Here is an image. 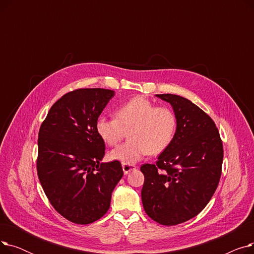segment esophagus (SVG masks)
I'll return each mask as SVG.
<instances>
[{
    "label": "esophagus",
    "instance_id": "1",
    "mask_svg": "<svg viewBox=\"0 0 254 254\" xmlns=\"http://www.w3.org/2000/svg\"><path fill=\"white\" fill-rule=\"evenodd\" d=\"M123 170L125 174H128V173L132 170H136L135 165H130V164H123Z\"/></svg>",
    "mask_w": 254,
    "mask_h": 254
}]
</instances>
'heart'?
<instances>
[{
	"mask_svg": "<svg viewBox=\"0 0 254 254\" xmlns=\"http://www.w3.org/2000/svg\"><path fill=\"white\" fill-rule=\"evenodd\" d=\"M115 117H99L96 129L101 139L113 147L127 134L129 139L111 151L110 156L124 164L140 161L146 154L156 155L171 145L177 129V116L169 107L157 106L144 97L120 105Z\"/></svg>",
	"mask_w": 254,
	"mask_h": 254,
	"instance_id": "obj_1",
	"label": "heart"
}]
</instances>
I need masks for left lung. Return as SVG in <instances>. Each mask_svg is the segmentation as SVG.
Listing matches in <instances>:
<instances>
[{
	"mask_svg": "<svg viewBox=\"0 0 254 254\" xmlns=\"http://www.w3.org/2000/svg\"><path fill=\"white\" fill-rule=\"evenodd\" d=\"M156 97L170 103L177 129L154 164L142 165L144 210L163 225H176L196 216L214 194L221 176L223 146L213 119L180 96Z\"/></svg>",
	"mask_w": 254,
	"mask_h": 254,
	"instance_id": "left-lung-1",
	"label": "left lung"
}]
</instances>
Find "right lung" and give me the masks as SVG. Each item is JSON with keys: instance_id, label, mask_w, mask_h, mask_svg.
<instances>
[{"instance_id": "right-lung-1", "label": "right lung", "mask_w": 254, "mask_h": 254, "mask_svg": "<svg viewBox=\"0 0 254 254\" xmlns=\"http://www.w3.org/2000/svg\"><path fill=\"white\" fill-rule=\"evenodd\" d=\"M114 96L105 88H78L52 105L39 129L37 173L52 207L71 222L88 224L109 210L124 175L120 162H100L105 142L96 123Z\"/></svg>"}]
</instances>
